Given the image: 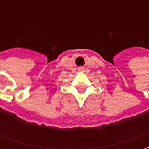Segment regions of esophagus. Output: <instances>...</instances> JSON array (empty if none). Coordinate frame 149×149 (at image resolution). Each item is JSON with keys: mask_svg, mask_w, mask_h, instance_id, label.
I'll return each mask as SVG.
<instances>
[{"mask_svg": "<svg viewBox=\"0 0 149 149\" xmlns=\"http://www.w3.org/2000/svg\"><path fill=\"white\" fill-rule=\"evenodd\" d=\"M84 70V68H79V71H81V72H83Z\"/></svg>", "mask_w": 149, "mask_h": 149, "instance_id": "obj_1", "label": "esophagus"}]
</instances>
